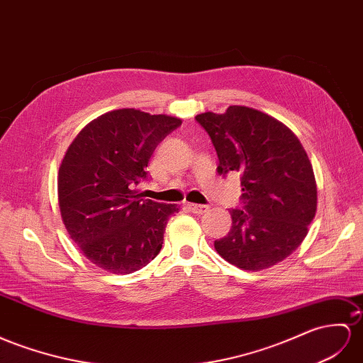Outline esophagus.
I'll list each match as a JSON object with an SVG mask.
<instances>
[{"mask_svg": "<svg viewBox=\"0 0 363 363\" xmlns=\"http://www.w3.org/2000/svg\"><path fill=\"white\" fill-rule=\"evenodd\" d=\"M187 208L194 213V215H202V213H206L208 210L207 206H201V203H187Z\"/></svg>", "mask_w": 363, "mask_h": 363, "instance_id": "obj_1", "label": "esophagus"}]
</instances>
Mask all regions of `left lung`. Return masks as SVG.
Listing matches in <instances>:
<instances>
[{"mask_svg":"<svg viewBox=\"0 0 363 363\" xmlns=\"http://www.w3.org/2000/svg\"><path fill=\"white\" fill-rule=\"evenodd\" d=\"M218 153V173H239L240 207L216 252L242 270L276 265L302 244L318 207L311 162L290 128L262 111L230 106L196 116Z\"/></svg>","mask_w":363,"mask_h":363,"instance_id":"obj_1","label":"left lung"}]
</instances>
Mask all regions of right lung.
Masks as SVG:
<instances>
[{
	"mask_svg": "<svg viewBox=\"0 0 363 363\" xmlns=\"http://www.w3.org/2000/svg\"><path fill=\"white\" fill-rule=\"evenodd\" d=\"M182 121L141 110H115L81 130L60 167L58 199L70 238L90 262L130 274L161 252L176 203L143 199L148 161Z\"/></svg>",
	"mask_w": 363,
	"mask_h": 363,
	"instance_id": "obj_1",
	"label": "right lung"
}]
</instances>
